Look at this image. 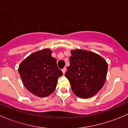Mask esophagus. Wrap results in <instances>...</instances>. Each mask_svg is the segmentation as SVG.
I'll return each mask as SVG.
<instances>
[{
  "instance_id": "34e87169",
  "label": "esophagus",
  "mask_w": 128,
  "mask_h": 128,
  "mask_svg": "<svg viewBox=\"0 0 128 128\" xmlns=\"http://www.w3.org/2000/svg\"><path fill=\"white\" fill-rule=\"evenodd\" d=\"M66 70H67V69L66 68H63V69H62V72H63V74H64L66 73Z\"/></svg>"
}]
</instances>
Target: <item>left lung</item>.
Returning a JSON list of instances; mask_svg holds the SVG:
<instances>
[{
    "label": "left lung",
    "instance_id": "obj_1",
    "mask_svg": "<svg viewBox=\"0 0 128 128\" xmlns=\"http://www.w3.org/2000/svg\"><path fill=\"white\" fill-rule=\"evenodd\" d=\"M70 52V66L65 76L72 91L82 98L94 96L105 82L108 64L102 57L91 51L76 50Z\"/></svg>",
    "mask_w": 128,
    "mask_h": 128
}]
</instances>
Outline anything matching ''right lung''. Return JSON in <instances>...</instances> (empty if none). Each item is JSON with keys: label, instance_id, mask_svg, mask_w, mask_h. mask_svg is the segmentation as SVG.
Returning <instances> with one entry per match:
<instances>
[{"label": "right lung", "instance_id": "add662e5", "mask_svg": "<svg viewBox=\"0 0 128 128\" xmlns=\"http://www.w3.org/2000/svg\"><path fill=\"white\" fill-rule=\"evenodd\" d=\"M51 54L50 49L40 50L27 57L19 66L18 72L24 86L39 97L52 94L58 78L62 75Z\"/></svg>", "mask_w": 128, "mask_h": 128}]
</instances>
